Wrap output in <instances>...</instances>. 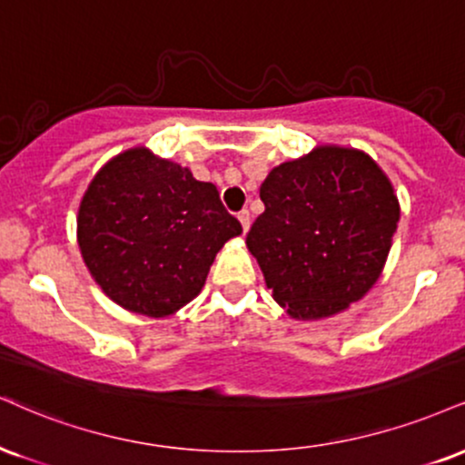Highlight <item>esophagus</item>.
Listing matches in <instances>:
<instances>
[{
	"label": "esophagus",
	"instance_id": "esophagus-1",
	"mask_svg": "<svg viewBox=\"0 0 465 465\" xmlns=\"http://www.w3.org/2000/svg\"><path fill=\"white\" fill-rule=\"evenodd\" d=\"M238 221H240V225H242V232L247 233L249 232V227H251V214H249V210H242L238 214Z\"/></svg>",
	"mask_w": 465,
	"mask_h": 465
}]
</instances>
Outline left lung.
<instances>
[{
	"label": "left lung",
	"instance_id": "left-lung-1",
	"mask_svg": "<svg viewBox=\"0 0 465 465\" xmlns=\"http://www.w3.org/2000/svg\"><path fill=\"white\" fill-rule=\"evenodd\" d=\"M260 197L266 210L247 233V249L290 318H331L371 292L401 205L366 151L316 144L268 173Z\"/></svg>",
	"mask_w": 465,
	"mask_h": 465
}]
</instances>
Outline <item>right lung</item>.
<instances>
[{
	"label": "right lung",
	"mask_w": 465,
	"mask_h": 465,
	"mask_svg": "<svg viewBox=\"0 0 465 465\" xmlns=\"http://www.w3.org/2000/svg\"><path fill=\"white\" fill-rule=\"evenodd\" d=\"M240 233L214 183L147 147L105 162L77 210V244L91 277L123 310L151 318L190 303L218 251Z\"/></svg>",
	"instance_id": "1"
}]
</instances>
